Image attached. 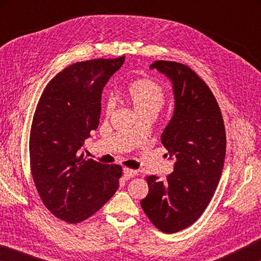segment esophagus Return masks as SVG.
<instances>
[{"label":"esophagus","mask_w":261,"mask_h":261,"mask_svg":"<svg viewBox=\"0 0 261 261\" xmlns=\"http://www.w3.org/2000/svg\"><path fill=\"white\" fill-rule=\"evenodd\" d=\"M136 175H137V170L130 169V168H124V169H123V178L124 179H129Z\"/></svg>","instance_id":"obj_1"}]
</instances>
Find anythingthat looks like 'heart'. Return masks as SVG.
Masks as SVG:
<instances>
[{"instance_id":"1","label":"heart","mask_w":261,"mask_h":261,"mask_svg":"<svg viewBox=\"0 0 261 261\" xmlns=\"http://www.w3.org/2000/svg\"><path fill=\"white\" fill-rule=\"evenodd\" d=\"M126 98L134 106L139 115L147 113H158L166 101V93L160 84L151 78H140L131 83L126 88ZM113 110V101L106 103V112Z\"/></svg>"}]
</instances>
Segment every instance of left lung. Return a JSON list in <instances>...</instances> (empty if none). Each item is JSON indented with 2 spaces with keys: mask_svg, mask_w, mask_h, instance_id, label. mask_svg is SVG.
<instances>
[{
  "mask_svg": "<svg viewBox=\"0 0 261 261\" xmlns=\"http://www.w3.org/2000/svg\"><path fill=\"white\" fill-rule=\"evenodd\" d=\"M151 69L173 83L175 110L161 143L175 163L166 180L147 176L148 194L140 205L159 230L174 233L196 222L213 197L224 165L226 129L214 94L191 68L155 61Z\"/></svg>",
  "mask_w": 261,
  "mask_h": 261,
  "instance_id": "8db88e82",
  "label": "left lung"
}]
</instances>
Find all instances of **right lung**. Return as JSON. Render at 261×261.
<instances>
[{
  "instance_id": "right-lung-1",
  "label": "right lung",
  "mask_w": 261,
  "mask_h": 261,
  "mask_svg": "<svg viewBox=\"0 0 261 261\" xmlns=\"http://www.w3.org/2000/svg\"><path fill=\"white\" fill-rule=\"evenodd\" d=\"M124 59L69 65L47 84L35 108L31 173L43 205L68 223L96 213L118 188L122 167L84 158L81 147L99 125L101 93Z\"/></svg>"
}]
</instances>
